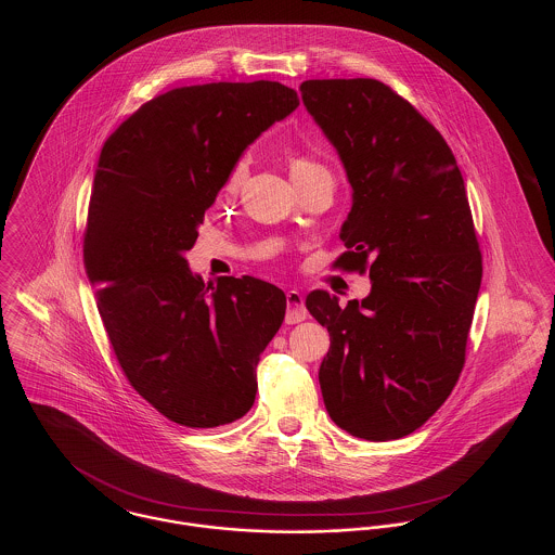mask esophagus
<instances>
[{
    "instance_id": "esophagus-1",
    "label": "esophagus",
    "mask_w": 555,
    "mask_h": 555,
    "mask_svg": "<svg viewBox=\"0 0 555 555\" xmlns=\"http://www.w3.org/2000/svg\"><path fill=\"white\" fill-rule=\"evenodd\" d=\"M308 318V310L304 304V297L299 291H287V314H285V322L287 324H297L301 320Z\"/></svg>"
}]
</instances>
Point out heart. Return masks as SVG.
<instances>
[{
    "mask_svg": "<svg viewBox=\"0 0 555 555\" xmlns=\"http://www.w3.org/2000/svg\"><path fill=\"white\" fill-rule=\"evenodd\" d=\"M314 166H318V164L310 162V159H295V162L291 164V172H293V170L314 168ZM245 177H247V159H238V162L233 164V168L229 170V175H227L224 191H227V193H237L238 186L243 185V181H245Z\"/></svg>",
    "mask_w": 555,
    "mask_h": 555,
    "instance_id": "heart-1",
    "label": "heart"
}]
</instances>
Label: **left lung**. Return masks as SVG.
Masks as SVG:
<instances>
[{
	"label": "left lung",
	"mask_w": 555,
	"mask_h": 555,
	"mask_svg": "<svg viewBox=\"0 0 555 555\" xmlns=\"http://www.w3.org/2000/svg\"><path fill=\"white\" fill-rule=\"evenodd\" d=\"M299 91L353 189L335 266L372 281L345 308L326 291L306 297L331 333L324 405L353 437L399 439L443 405L464 369L482 279L464 179L441 132L385 82L304 80Z\"/></svg>",
	"instance_id": "8db88e82"
}]
</instances>
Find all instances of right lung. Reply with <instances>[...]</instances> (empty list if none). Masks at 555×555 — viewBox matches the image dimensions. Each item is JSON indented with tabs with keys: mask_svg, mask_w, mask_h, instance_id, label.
<instances>
[{
	"mask_svg": "<svg viewBox=\"0 0 555 555\" xmlns=\"http://www.w3.org/2000/svg\"><path fill=\"white\" fill-rule=\"evenodd\" d=\"M297 106L274 80L179 87L139 107L100 154L85 270L125 376L172 423L214 428L254 405L287 297L254 276L206 285L185 251L245 147Z\"/></svg>",
	"mask_w": 555,
	"mask_h": 555,
	"instance_id": "add662e5",
	"label": "right lung"
}]
</instances>
